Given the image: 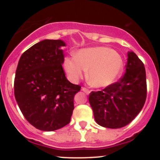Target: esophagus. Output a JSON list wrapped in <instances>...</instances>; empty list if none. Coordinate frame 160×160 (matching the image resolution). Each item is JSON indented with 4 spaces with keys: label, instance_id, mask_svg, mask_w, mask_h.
I'll use <instances>...</instances> for the list:
<instances>
[{
    "label": "esophagus",
    "instance_id": "obj_1",
    "mask_svg": "<svg viewBox=\"0 0 160 160\" xmlns=\"http://www.w3.org/2000/svg\"><path fill=\"white\" fill-rule=\"evenodd\" d=\"M81 90L83 92H85L86 95H89V93H90V91H89V89H86V88H85V87H82V89H81Z\"/></svg>",
    "mask_w": 160,
    "mask_h": 160
}]
</instances>
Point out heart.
<instances>
[{
  "label": "heart",
  "instance_id": "1",
  "mask_svg": "<svg viewBox=\"0 0 160 160\" xmlns=\"http://www.w3.org/2000/svg\"><path fill=\"white\" fill-rule=\"evenodd\" d=\"M64 67L72 82H78L89 70L88 80L91 85L104 88L120 78L124 61L120 53L109 47H89L78 50L75 56L65 58Z\"/></svg>",
  "mask_w": 160,
  "mask_h": 160
}]
</instances>
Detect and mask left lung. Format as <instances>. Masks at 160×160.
I'll return each instance as SVG.
<instances>
[{"instance_id": "8db88e82", "label": "left lung", "mask_w": 160, "mask_h": 160, "mask_svg": "<svg viewBox=\"0 0 160 160\" xmlns=\"http://www.w3.org/2000/svg\"><path fill=\"white\" fill-rule=\"evenodd\" d=\"M126 73L119 82L102 91L92 92L89 102L95 122L101 126L119 128L131 122L146 101V72L135 52H128Z\"/></svg>"}]
</instances>
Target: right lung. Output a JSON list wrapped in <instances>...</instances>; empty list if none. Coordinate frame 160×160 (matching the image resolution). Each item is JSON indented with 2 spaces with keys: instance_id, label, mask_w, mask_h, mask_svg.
Listing matches in <instances>:
<instances>
[{
  "instance_id": "1",
  "label": "right lung",
  "mask_w": 160,
  "mask_h": 160,
  "mask_svg": "<svg viewBox=\"0 0 160 160\" xmlns=\"http://www.w3.org/2000/svg\"><path fill=\"white\" fill-rule=\"evenodd\" d=\"M66 43L43 40L20 57L14 81V95L25 118L34 127L50 132L71 121L74 97L80 86L66 78L62 65Z\"/></svg>"
}]
</instances>
